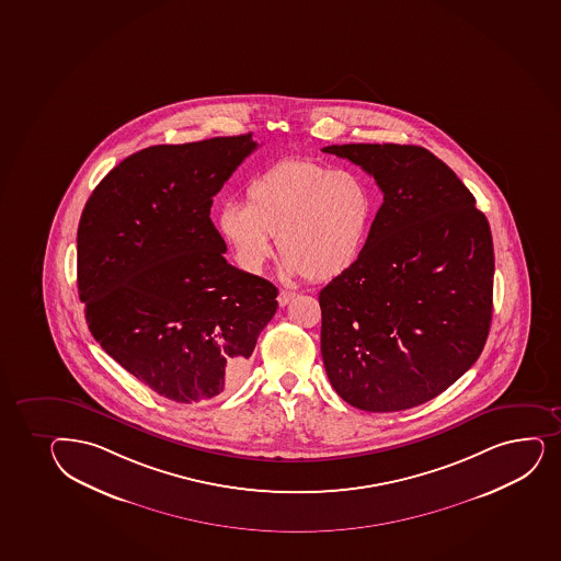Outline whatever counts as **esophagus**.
<instances>
[{"label": "esophagus", "mask_w": 561, "mask_h": 561, "mask_svg": "<svg viewBox=\"0 0 561 561\" xmlns=\"http://www.w3.org/2000/svg\"><path fill=\"white\" fill-rule=\"evenodd\" d=\"M296 293H293V290H279V295H277V304L282 306V308H285L287 304H289L290 300H295Z\"/></svg>", "instance_id": "1"}]
</instances>
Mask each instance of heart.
Segmentation results:
<instances>
[{"label":"heart","instance_id":"obj_1","mask_svg":"<svg viewBox=\"0 0 561 561\" xmlns=\"http://www.w3.org/2000/svg\"><path fill=\"white\" fill-rule=\"evenodd\" d=\"M247 202L229 199L217 228L237 263L260 272L272 242L284 253L285 276L330 279L356 265L373 226V193L354 170L287 161L255 175Z\"/></svg>","mask_w":561,"mask_h":561}]
</instances>
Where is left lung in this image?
Wrapping results in <instances>:
<instances>
[{
    "label": "left lung",
    "mask_w": 561,
    "mask_h": 561,
    "mask_svg": "<svg viewBox=\"0 0 561 561\" xmlns=\"http://www.w3.org/2000/svg\"><path fill=\"white\" fill-rule=\"evenodd\" d=\"M383 193L362 257L320 290V352L344 402L424 404L482 354L493 317V237L453 169L421 146L333 145Z\"/></svg>",
    "instance_id": "left-lung-1"
}]
</instances>
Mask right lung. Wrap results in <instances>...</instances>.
Instances as JSON below:
<instances>
[{
    "mask_svg": "<svg viewBox=\"0 0 561 561\" xmlns=\"http://www.w3.org/2000/svg\"><path fill=\"white\" fill-rule=\"evenodd\" d=\"M257 142L237 137L150 146L111 170L78 228V290L92 337L178 404L233 391L277 289L229 265L213 196Z\"/></svg>",
    "mask_w": 561,
    "mask_h": 561,
    "instance_id": "right-lung-1",
    "label": "right lung"
}]
</instances>
